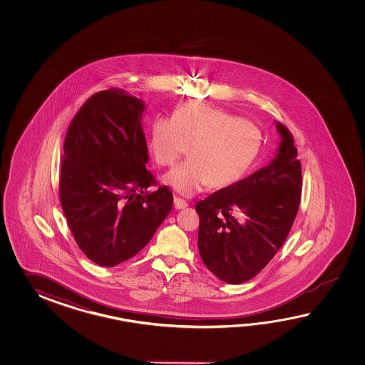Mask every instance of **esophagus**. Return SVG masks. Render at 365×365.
Returning <instances> with one entry per match:
<instances>
[{
    "label": "esophagus",
    "mask_w": 365,
    "mask_h": 365,
    "mask_svg": "<svg viewBox=\"0 0 365 365\" xmlns=\"http://www.w3.org/2000/svg\"><path fill=\"white\" fill-rule=\"evenodd\" d=\"M173 205H175V209L181 210L185 209L187 207V203L184 200H181L179 197H175V200H173Z\"/></svg>",
    "instance_id": "34e87169"
}]
</instances>
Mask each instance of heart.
<instances>
[{"mask_svg":"<svg viewBox=\"0 0 365 365\" xmlns=\"http://www.w3.org/2000/svg\"><path fill=\"white\" fill-rule=\"evenodd\" d=\"M262 133L252 121L202 101H192L171 118L156 117L148 151L158 165H172L187 148L189 159L163 176L165 185L185 197L206 186L225 187L242 179L256 163Z\"/></svg>","mask_w":365,"mask_h":365,"instance_id":"b5f03b06","label":"heart"}]
</instances>
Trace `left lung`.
<instances>
[{
  "instance_id": "1",
  "label": "left lung",
  "mask_w": 365,
  "mask_h": 365,
  "mask_svg": "<svg viewBox=\"0 0 365 365\" xmlns=\"http://www.w3.org/2000/svg\"><path fill=\"white\" fill-rule=\"evenodd\" d=\"M269 165L210 194L200 215L198 250L217 278L239 284L256 277L277 255L295 220L302 197V164L286 126Z\"/></svg>"
}]
</instances>
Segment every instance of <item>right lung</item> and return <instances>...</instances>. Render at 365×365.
<instances>
[{
	"mask_svg": "<svg viewBox=\"0 0 365 365\" xmlns=\"http://www.w3.org/2000/svg\"><path fill=\"white\" fill-rule=\"evenodd\" d=\"M146 104L121 88L95 93L70 124L60 201L78 247L112 267L135 256L171 212L173 195L146 170Z\"/></svg>",
	"mask_w": 365,
	"mask_h": 365,
	"instance_id": "obj_1",
	"label": "right lung"
}]
</instances>
